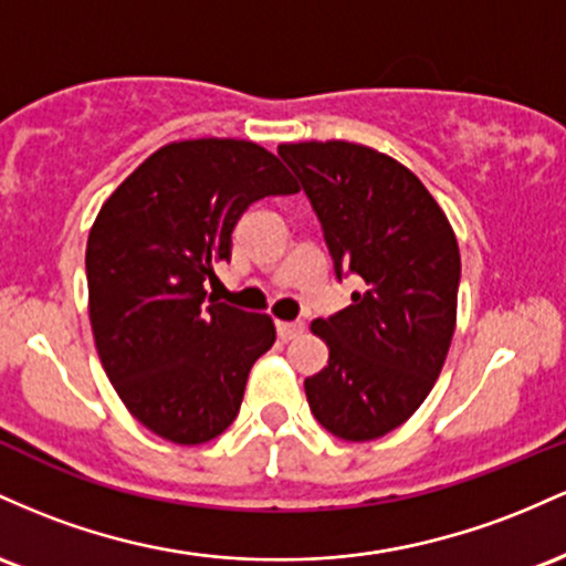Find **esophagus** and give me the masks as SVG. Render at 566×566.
I'll return each mask as SVG.
<instances>
[{
	"label": "esophagus",
	"mask_w": 566,
	"mask_h": 566,
	"mask_svg": "<svg viewBox=\"0 0 566 566\" xmlns=\"http://www.w3.org/2000/svg\"><path fill=\"white\" fill-rule=\"evenodd\" d=\"M304 332V323L302 321H277V336L281 339H296Z\"/></svg>",
	"instance_id": "34e87169"
}]
</instances>
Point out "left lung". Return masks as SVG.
Instances as JSON below:
<instances>
[{"instance_id":"8db88e82","label":"left lung","mask_w":566,"mask_h":566,"mask_svg":"<svg viewBox=\"0 0 566 566\" xmlns=\"http://www.w3.org/2000/svg\"><path fill=\"white\" fill-rule=\"evenodd\" d=\"M313 202L336 277L364 291L313 321L328 366L304 379L310 411L345 441L403 424L433 390L457 323L460 249L424 184L382 151L350 142L281 144Z\"/></svg>"}]
</instances>
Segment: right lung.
Segmentation results:
<instances>
[{
  "label": "right lung",
  "mask_w": 566,
  "mask_h": 566,
  "mask_svg": "<svg viewBox=\"0 0 566 566\" xmlns=\"http://www.w3.org/2000/svg\"><path fill=\"white\" fill-rule=\"evenodd\" d=\"M300 192L272 151L238 138L165 144L101 206L87 238V307L101 366L128 411L195 447L230 428L275 342L270 315L208 296L251 202Z\"/></svg>",
  "instance_id": "obj_1"
}]
</instances>
